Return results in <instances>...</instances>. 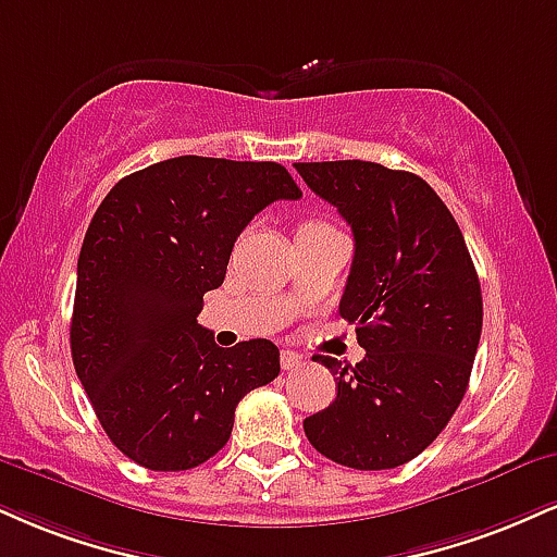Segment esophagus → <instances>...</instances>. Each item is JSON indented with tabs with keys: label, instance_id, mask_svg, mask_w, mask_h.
Instances as JSON below:
<instances>
[{
	"label": "esophagus",
	"instance_id": "obj_1",
	"mask_svg": "<svg viewBox=\"0 0 557 557\" xmlns=\"http://www.w3.org/2000/svg\"><path fill=\"white\" fill-rule=\"evenodd\" d=\"M304 355H298L296 350L280 352V366H283V371H298V368H304Z\"/></svg>",
	"mask_w": 557,
	"mask_h": 557
}]
</instances>
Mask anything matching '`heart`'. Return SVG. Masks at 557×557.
<instances>
[{"label": "heart", "instance_id": "b5f03b06", "mask_svg": "<svg viewBox=\"0 0 557 557\" xmlns=\"http://www.w3.org/2000/svg\"><path fill=\"white\" fill-rule=\"evenodd\" d=\"M317 227H330V225L321 223V220H306V223H300L298 231H317Z\"/></svg>", "mask_w": 557, "mask_h": 557}]
</instances>
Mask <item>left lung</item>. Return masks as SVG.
<instances>
[{
    "label": "left lung",
    "mask_w": 557,
    "mask_h": 557,
    "mask_svg": "<svg viewBox=\"0 0 557 557\" xmlns=\"http://www.w3.org/2000/svg\"><path fill=\"white\" fill-rule=\"evenodd\" d=\"M308 189L352 227L339 300L366 358L337 397L304 420L319 454L352 470H394L438 438L465 399L482 332V293L457 220L423 178L368 160L296 163Z\"/></svg>",
    "instance_id": "1"
}]
</instances>
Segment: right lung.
Listing matches in <instances>:
<instances>
[{"instance_id": "right-lung-1", "label": "right lung", "mask_w": 557, "mask_h": 557, "mask_svg": "<svg viewBox=\"0 0 557 557\" xmlns=\"http://www.w3.org/2000/svg\"><path fill=\"white\" fill-rule=\"evenodd\" d=\"M300 199L280 163L181 156L124 176L77 259L70 343L100 425L156 472L199 467L227 444L238 401L280 373L270 339L231 350L197 324L253 214Z\"/></svg>"}]
</instances>
